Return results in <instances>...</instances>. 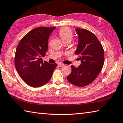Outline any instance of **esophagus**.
Listing matches in <instances>:
<instances>
[{
	"label": "esophagus",
	"instance_id": "1",
	"mask_svg": "<svg viewBox=\"0 0 123 123\" xmlns=\"http://www.w3.org/2000/svg\"><path fill=\"white\" fill-rule=\"evenodd\" d=\"M58 65H59V67H64L66 65L64 64H63V63H60L58 64Z\"/></svg>",
	"mask_w": 123,
	"mask_h": 123
}]
</instances>
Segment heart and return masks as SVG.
<instances>
[{
  "label": "heart",
  "mask_w": 123,
  "mask_h": 123,
  "mask_svg": "<svg viewBox=\"0 0 123 123\" xmlns=\"http://www.w3.org/2000/svg\"><path fill=\"white\" fill-rule=\"evenodd\" d=\"M59 35L62 42H64L67 41H71L73 36V34L72 30L69 28L64 27L60 30Z\"/></svg>",
  "instance_id": "b5f03b06"
}]
</instances>
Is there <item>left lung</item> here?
<instances>
[{
  "label": "left lung",
  "instance_id": "8db88e82",
  "mask_svg": "<svg viewBox=\"0 0 123 123\" xmlns=\"http://www.w3.org/2000/svg\"><path fill=\"white\" fill-rule=\"evenodd\" d=\"M79 43L75 54L81 60V64L76 68L71 66L72 73L67 76L70 84L84 87L93 82L98 76L104 63L103 47L95 35L84 29H76Z\"/></svg>",
  "mask_w": 123,
  "mask_h": 123
}]
</instances>
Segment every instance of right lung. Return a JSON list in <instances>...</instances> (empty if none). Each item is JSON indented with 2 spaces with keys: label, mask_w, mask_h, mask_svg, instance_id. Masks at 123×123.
Masks as SVG:
<instances>
[{
  "label": "right lung",
  "mask_w": 123,
  "mask_h": 123,
  "mask_svg": "<svg viewBox=\"0 0 123 123\" xmlns=\"http://www.w3.org/2000/svg\"><path fill=\"white\" fill-rule=\"evenodd\" d=\"M56 27H38L31 30L17 47L14 65L18 74L29 86L39 87L50 80L56 63L43 62L48 49V38Z\"/></svg>",
  "instance_id": "right-lung-1"
}]
</instances>
